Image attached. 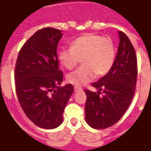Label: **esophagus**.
<instances>
[{
	"label": "esophagus",
	"mask_w": 151,
	"mask_h": 151,
	"mask_svg": "<svg viewBox=\"0 0 151 151\" xmlns=\"http://www.w3.org/2000/svg\"><path fill=\"white\" fill-rule=\"evenodd\" d=\"M80 91H82V88H81L78 87V86H75V87H74V92H80Z\"/></svg>",
	"instance_id": "1"
}]
</instances>
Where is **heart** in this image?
<instances>
[{
	"label": "heart",
	"mask_w": 151,
	"mask_h": 151,
	"mask_svg": "<svg viewBox=\"0 0 151 151\" xmlns=\"http://www.w3.org/2000/svg\"><path fill=\"white\" fill-rule=\"evenodd\" d=\"M116 50L112 40L88 33L71 42L70 48H62L58 52L60 63L67 70L77 66L81 59L83 65L66 76L72 85L81 87L93 78L106 75L111 70Z\"/></svg>",
	"instance_id": "1"
}]
</instances>
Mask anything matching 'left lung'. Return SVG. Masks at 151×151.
I'll return each mask as SVG.
<instances>
[{"instance_id": "1", "label": "left lung", "mask_w": 151, "mask_h": 151, "mask_svg": "<svg viewBox=\"0 0 151 151\" xmlns=\"http://www.w3.org/2000/svg\"><path fill=\"white\" fill-rule=\"evenodd\" d=\"M118 36L119 45L111 70L92 85L97 92L85 90V121L93 129H106L117 123L133 98L137 78L136 52L123 32H118Z\"/></svg>"}]
</instances>
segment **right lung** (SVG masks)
<instances>
[{
  "label": "right lung",
  "instance_id": "right-lung-1",
  "mask_svg": "<svg viewBox=\"0 0 151 151\" xmlns=\"http://www.w3.org/2000/svg\"><path fill=\"white\" fill-rule=\"evenodd\" d=\"M63 34L46 27L37 31L21 48L15 69V90L25 114L37 126L52 129L63 122V114L73 87H60L57 47Z\"/></svg>",
  "mask_w": 151,
  "mask_h": 151
}]
</instances>
